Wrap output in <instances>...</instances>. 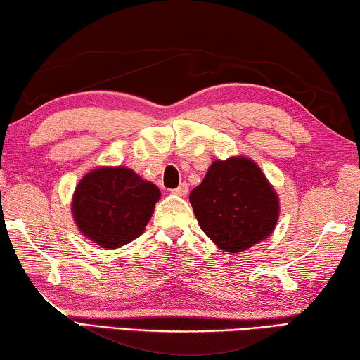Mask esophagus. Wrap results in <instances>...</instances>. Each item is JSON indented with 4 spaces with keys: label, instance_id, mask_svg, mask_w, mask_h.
I'll list each match as a JSON object with an SVG mask.
<instances>
[{
    "label": "esophagus",
    "instance_id": "1",
    "mask_svg": "<svg viewBox=\"0 0 360 360\" xmlns=\"http://www.w3.org/2000/svg\"><path fill=\"white\" fill-rule=\"evenodd\" d=\"M172 193L176 196H186L188 195V185L184 181V184H180L179 186L175 188V190H172Z\"/></svg>",
    "mask_w": 360,
    "mask_h": 360
}]
</instances>
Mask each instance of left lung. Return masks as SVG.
<instances>
[{"label":"left lung","mask_w":360,"mask_h":360,"mask_svg":"<svg viewBox=\"0 0 360 360\" xmlns=\"http://www.w3.org/2000/svg\"><path fill=\"white\" fill-rule=\"evenodd\" d=\"M190 202L201 230L225 252H241L269 238L280 212L274 186L245 156L214 161Z\"/></svg>","instance_id":"1"}]
</instances>
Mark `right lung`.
Here are the masks:
<instances>
[{
    "mask_svg": "<svg viewBox=\"0 0 360 360\" xmlns=\"http://www.w3.org/2000/svg\"><path fill=\"white\" fill-rule=\"evenodd\" d=\"M159 198V188L131 169L98 167L75 186L72 214L88 240L115 250L145 231Z\"/></svg>",
    "mask_w": 360,
    "mask_h": 360,
    "instance_id": "obj_1",
    "label": "right lung"
}]
</instances>
